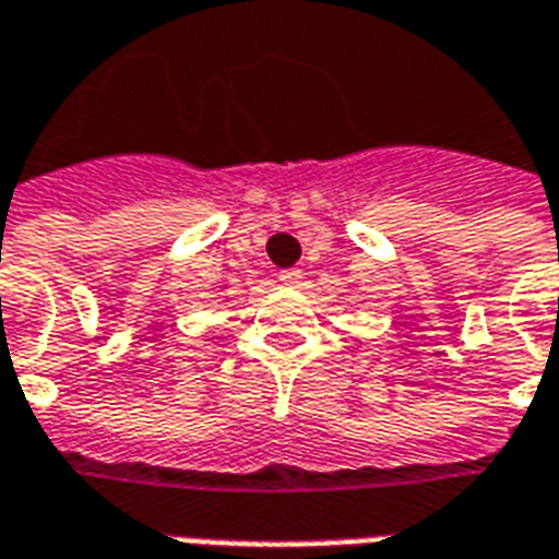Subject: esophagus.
Masks as SVG:
<instances>
[{
    "mask_svg": "<svg viewBox=\"0 0 559 559\" xmlns=\"http://www.w3.org/2000/svg\"><path fill=\"white\" fill-rule=\"evenodd\" d=\"M278 278L284 287H302V272L299 269H284Z\"/></svg>",
    "mask_w": 559,
    "mask_h": 559,
    "instance_id": "esophagus-1",
    "label": "esophagus"
}]
</instances>
